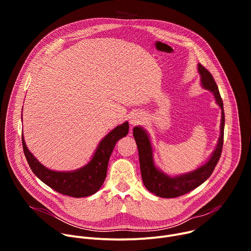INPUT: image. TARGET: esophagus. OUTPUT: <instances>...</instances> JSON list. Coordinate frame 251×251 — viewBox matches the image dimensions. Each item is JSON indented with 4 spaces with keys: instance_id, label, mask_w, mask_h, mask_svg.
<instances>
[{
    "instance_id": "obj_1",
    "label": "esophagus",
    "mask_w": 251,
    "mask_h": 251,
    "mask_svg": "<svg viewBox=\"0 0 251 251\" xmlns=\"http://www.w3.org/2000/svg\"><path fill=\"white\" fill-rule=\"evenodd\" d=\"M143 120V115L141 112H134L131 114L130 118H129V122L132 126H136L138 124H140Z\"/></svg>"
}]
</instances>
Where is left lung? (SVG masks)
Here are the masks:
<instances>
[{
	"label": "left lung",
	"instance_id": "1",
	"mask_svg": "<svg viewBox=\"0 0 251 251\" xmlns=\"http://www.w3.org/2000/svg\"><path fill=\"white\" fill-rule=\"evenodd\" d=\"M198 70L201 75V86L213 94L217 104L222 109L221 134L218 140V144L204 164L189 173L170 176L164 173L155 164L154 150L148 132L142 126H135L133 129V136L138 147L143 184L149 192L161 198L170 199L180 197L201 186L210 176L222 155L225 131V111L223 99L221 97L218 85L209 71L201 63L198 64Z\"/></svg>",
	"mask_w": 251,
	"mask_h": 251
}]
</instances>
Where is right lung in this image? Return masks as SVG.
<instances>
[{
	"label": "right lung",
	"mask_w": 251,
	"mask_h": 251,
	"mask_svg": "<svg viewBox=\"0 0 251 251\" xmlns=\"http://www.w3.org/2000/svg\"><path fill=\"white\" fill-rule=\"evenodd\" d=\"M128 132L129 124L127 121L118 125L99 142L92 158L86 165L77 170L66 172L53 171L45 167L27 149L24 135H22V141L26 161L33 174L42 182L59 194L83 198L95 194L101 188L106 177L109 158L116 143L127 136Z\"/></svg>",
	"instance_id": "add662e5"
}]
</instances>
